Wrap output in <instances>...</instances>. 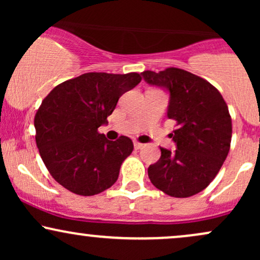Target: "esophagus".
Returning a JSON list of instances; mask_svg holds the SVG:
<instances>
[{
	"label": "esophagus",
	"instance_id": "esophagus-1",
	"mask_svg": "<svg viewBox=\"0 0 260 260\" xmlns=\"http://www.w3.org/2000/svg\"><path fill=\"white\" fill-rule=\"evenodd\" d=\"M133 144H134V148H136V149H142L143 147H144V144H143V143H139V142H134Z\"/></svg>",
	"mask_w": 260,
	"mask_h": 260
}]
</instances>
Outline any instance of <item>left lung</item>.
Here are the masks:
<instances>
[{
  "mask_svg": "<svg viewBox=\"0 0 260 260\" xmlns=\"http://www.w3.org/2000/svg\"><path fill=\"white\" fill-rule=\"evenodd\" d=\"M142 74L150 85L168 89V117L176 121L172 140L177 149L160 148L159 161L148 169L149 178L168 196H194L215 178L229 154L232 136L229 107L215 86L181 68Z\"/></svg>",
  "mask_w": 260,
  "mask_h": 260,
  "instance_id": "left-lung-1",
  "label": "left lung"
}]
</instances>
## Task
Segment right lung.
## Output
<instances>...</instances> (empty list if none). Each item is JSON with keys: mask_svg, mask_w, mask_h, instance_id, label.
<instances>
[{"mask_svg": "<svg viewBox=\"0 0 260 260\" xmlns=\"http://www.w3.org/2000/svg\"><path fill=\"white\" fill-rule=\"evenodd\" d=\"M139 73H84L61 83L43 100L34 118L35 140L45 166L62 187L79 196L104 192L117 181L133 142L98 132Z\"/></svg>", "mask_w": 260, "mask_h": 260, "instance_id": "right-lung-1", "label": "right lung"}]
</instances>
